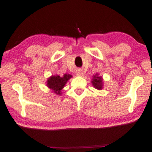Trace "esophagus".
<instances>
[{"instance_id": "1", "label": "esophagus", "mask_w": 152, "mask_h": 152, "mask_svg": "<svg viewBox=\"0 0 152 152\" xmlns=\"http://www.w3.org/2000/svg\"><path fill=\"white\" fill-rule=\"evenodd\" d=\"M76 75L78 76H83V72L82 69H78L76 71Z\"/></svg>"}]
</instances>
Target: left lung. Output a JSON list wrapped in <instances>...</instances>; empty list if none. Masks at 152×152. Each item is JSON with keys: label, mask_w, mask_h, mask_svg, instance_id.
I'll list each match as a JSON object with an SVG mask.
<instances>
[{"label": "left lung", "mask_w": 152, "mask_h": 152, "mask_svg": "<svg viewBox=\"0 0 152 152\" xmlns=\"http://www.w3.org/2000/svg\"><path fill=\"white\" fill-rule=\"evenodd\" d=\"M92 85L95 88L98 89H101L103 84H102V76H99L98 74H96L95 75L93 76L92 80H91Z\"/></svg>", "instance_id": "8db88e82"}]
</instances>
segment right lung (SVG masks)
<instances>
[{
  "label": "right lung",
  "mask_w": 152,
  "mask_h": 152,
  "mask_svg": "<svg viewBox=\"0 0 152 152\" xmlns=\"http://www.w3.org/2000/svg\"><path fill=\"white\" fill-rule=\"evenodd\" d=\"M72 77V75L68 74H64L63 76L58 75L52 76L48 79L47 86L56 94L61 95V90L64 88L66 83Z\"/></svg>",
  "instance_id": "add662e5"
}]
</instances>
